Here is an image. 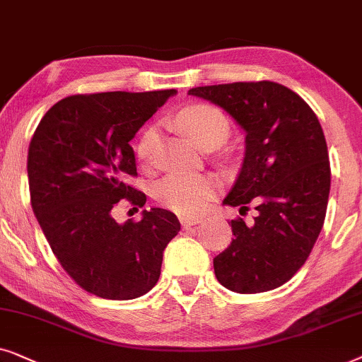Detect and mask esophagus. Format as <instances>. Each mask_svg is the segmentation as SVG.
Wrapping results in <instances>:
<instances>
[{
	"label": "esophagus",
	"mask_w": 362,
	"mask_h": 362,
	"mask_svg": "<svg viewBox=\"0 0 362 362\" xmlns=\"http://www.w3.org/2000/svg\"><path fill=\"white\" fill-rule=\"evenodd\" d=\"M180 223H182V228L189 230L190 226L200 223V218H195V216H180Z\"/></svg>",
	"instance_id": "34e87169"
}]
</instances>
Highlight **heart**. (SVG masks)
<instances>
[{
  "instance_id": "heart-1",
  "label": "heart",
  "mask_w": 362,
  "mask_h": 362,
  "mask_svg": "<svg viewBox=\"0 0 362 362\" xmlns=\"http://www.w3.org/2000/svg\"><path fill=\"white\" fill-rule=\"evenodd\" d=\"M177 125L187 136L206 147L210 144H221L230 132V122L225 114L215 105L194 104L177 115ZM157 144V129L147 127L139 137L136 146L137 160L151 165ZM218 189V182L210 175H184L172 173L162 178L156 187V197L162 205L180 215H199L206 209Z\"/></svg>"
}]
</instances>
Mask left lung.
<instances>
[{"mask_svg": "<svg viewBox=\"0 0 362 362\" xmlns=\"http://www.w3.org/2000/svg\"><path fill=\"white\" fill-rule=\"evenodd\" d=\"M247 132V152L223 204H255L253 223L231 220L233 238L214 258L215 276L237 293H263L290 281L325 223L331 168L321 124L296 93L272 81L194 88Z\"/></svg>", "mask_w": 362, "mask_h": 362, "instance_id": "1", "label": "left lung"}]
</instances>
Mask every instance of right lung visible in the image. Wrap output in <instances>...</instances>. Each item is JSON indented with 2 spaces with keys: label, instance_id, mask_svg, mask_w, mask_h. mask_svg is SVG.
<instances>
[{
  "label": "right lung",
  "instance_id": "add662e5",
  "mask_svg": "<svg viewBox=\"0 0 362 362\" xmlns=\"http://www.w3.org/2000/svg\"><path fill=\"white\" fill-rule=\"evenodd\" d=\"M173 89L95 93L61 99L45 114L28 151L31 206L57 262L83 290L134 300L160 276L163 250L180 221L163 209L117 223L119 202L142 209L131 142Z\"/></svg>",
  "mask_w": 362,
  "mask_h": 362
}]
</instances>
